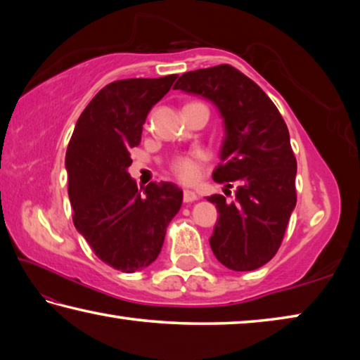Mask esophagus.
I'll list each match as a JSON object with an SVG mask.
<instances>
[{
    "label": "esophagus",
    "mask_w": 360,
    "mask_h": 360,
    "mask_svg": "<svg viewBox=\"0 0 360 360\" xmlns=\"http://www.w3.org/2000/svg\"><path fill=\"white\" fill-rule=\"evenodd\" d=\"M198 197L197 195H195V192H192V191H184V203H192V202H195V200H197Z\"/></svg>",
    "instance_id": "1"
}]
</instances>
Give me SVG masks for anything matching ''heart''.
<instances>
[{
	"label": "heart",
	"mask_w": 360,
	"mask_h": 360,
	"mask_svg": "<svg viewBox=\"0 0 360 360\" xmlns=\"http://www.w3.org/2000/svg\"><path fill=\"white\" fill-rule=\"evenodd\" d=\"M208 160V155L203 150H192L187 154H181L172 158L169 162V172L176 179L184 184H193L200 178L203 163Z\"/></svg>",
	"instance_id": "heart-1"
}]
</instances>
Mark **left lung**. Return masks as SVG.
Returning a JSON list of instances; mask_svg holds the SVG:
<instances>
[{"label": "left lung", "mask_w": 360, "mask_h": 360, "mask_svg": "<svg viewBox=\"0 0 360 360\" xmlns=\"http://www.w3.org/2000/svg\"><path fill=\"white\" fill-rule=\"evenodd\" d=\"M174 89L205 96L224 117L222 162L212 179L236 192L231 203L208 197L219 212L212 252L233 271L257 270L275 257L297 203L288 125L264 90L230 65L184 72Z\"/></svg>", "instance_id": "obj_1"}]
</instances>
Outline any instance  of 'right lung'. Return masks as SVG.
I'll list each match as a JSON object with an SVG mask.
<instances>
[{
	"instance_id": "obj_1",
	"label": "right lung",
	"mask_w": 360,
	"mask_h": 360,
	"mask_svg": "<svg viewBox=\"0 0 360 360\" xmlns=\"http://www.w3.org/2000/svg\"><path fill=\"white\" fill-rule=\"evenodd\" d=\"M178 75L120 79L84 109L66 149L72 222L96 257L124 273L143 270L162 251L167 227L182 205L173 182L131 179L130 150L141 143L149 111Z\"/></svg>"
}]
</instances>
